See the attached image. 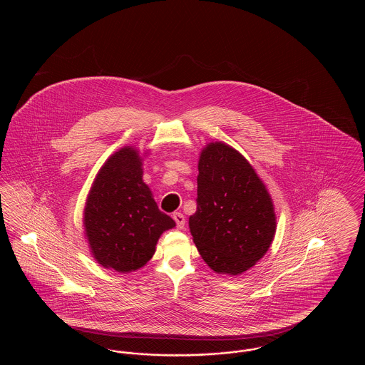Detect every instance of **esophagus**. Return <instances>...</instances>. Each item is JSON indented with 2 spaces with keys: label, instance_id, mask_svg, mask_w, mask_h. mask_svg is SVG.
<instances>
[{
  "label": "esophagus",
  "instance_id": "34e87169",
  "mask_svg": "<svg viewBox=\"0 0 365 365\" xmlns=\"http://www.w3.org/2000/svg\"><path fill=\"white\" fill-rule=\"evenodd\" d=\"M173 217H174L175 223H176V227L179 228V230H182L185 225H186V220H185V216L182 215V213H179V212H175L174 215H173Z\"/></svg>",
  "mask_w": 365,
  "mask_h": 365
}]
</instances>
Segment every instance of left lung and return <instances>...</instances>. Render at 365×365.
Here are the masks:
<instances>
[{
  "label": "left lung",
  "mask_w": 365,
  "mask_h": 365,
  "mask_svg": "<svg viewBox=\"0 0 365 365\" xmlns=\"http://www.w3.org/2000/svg\"><path fill=\"white\" fill-rule=\"evenodd\" d=\"M192 241L217 274L240 275L267 253L277 231L271 195L245 157L223 142L201 152Z\"/></svg>",
  "instance_id": "obj_1"
}]
</instances>
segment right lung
I'll return each mask as SVG.
<instances>
[{
  "mask_svg": "<svg viewBox=\"0 0 365 365\" xmlns=\"http://www.w3.org/2000/svg\"><path fill=\"white\" fill-rule=\"evenodd\" d=\"M142 174L138 150L122 148L98 171L83 212L93 257L122 274L143 267L155 255L160 235L175 227L157 207Z\"/></svg>",
  "mask_w": 365,
  "mask_h": 365,
  "instance_id": "add662e5",
  "label": "right lung"
}]
</instances>
